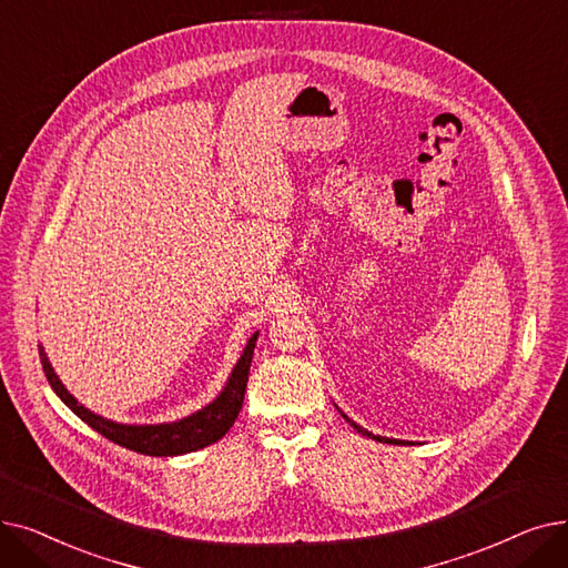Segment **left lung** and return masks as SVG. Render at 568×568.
<instances>
[{"instance_id":"left-lung-1","label":"left lung","mask_w":568,"mask_h":568,"mask_svg":"<svg viewBox=\"0 0 568 568\" xmlns=\"http://www.w3.org/2000/svg\"><path fill=\"white\" fill-rule=\"evenodd\" d=\"M335 407H337V404H335ZM337 412H339V407H337ZM339 414H342V412H339ZM342 418H344V420H346V423H348L351 427H354L356 432H361V435H363V437H369V439H376V442H388V444H399L397 439H388V437H379V435H372V432H367L365 427H361L358 423H354V420H351V418H348L346 414H342Z\"/></svg>"}]
</instances>
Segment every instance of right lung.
Listing matches in <instances>:
<instances>
[{"instance_id":"add662e5","label":"right lung","mask_w":568,"mask_h":568,"mask_svg":"<svg viewBox=\"0 0 568 568\" xmlns=\"http://www.w3.org/2000/svg\"><path fill=\"white\" fill-rule=\"evenodd\" d=\"M256 339H258V331L250 337L247 346L242 348V356L237 358L233 372L229 374L226 386L210 404H205L203 409L194 412L192 416H184L173 423H154V425L115 423L111 418H103V416L90 412L64 388V384L60 382L55 369H52L41 344H39V356H41V365H43L50 388L58 393V397L80 420H85L92 429L99 432V435H103L105 439H111L113 444H118L122 448L136 450L143 455H154V457H171V455L194 453L199 448H205L214 442H220L231 429V425L235 423V418L242 409V399H245Z\"/></svg>"}]
</instances>
